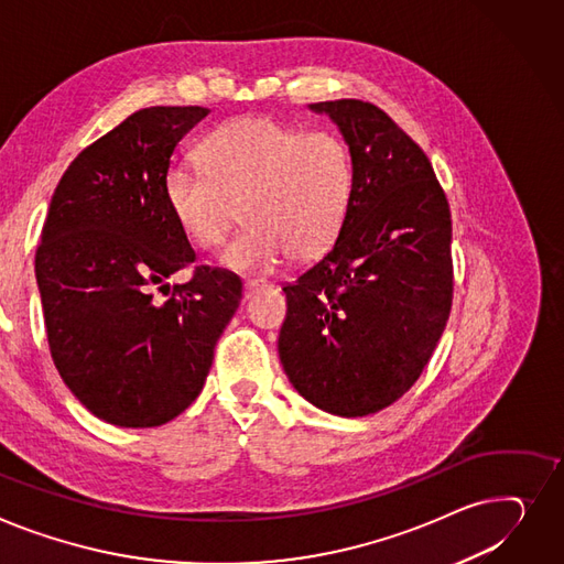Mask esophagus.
<instances>
[{
  "label": "esophagus",
  "instance_id": "obj_1",
  "mask_svg": "<svg viewBox=\"0 0 564 564\" xmlns=\"http://www.w3.org/2000/svg\"><path fill=\"white\" fill-rule=\"evenodd\" d=\"M262 285V281H245V299H251L253 296V292H258Z\"/></svg>",
  "mask_w": 564,
  "mask_h": 564
}]
</instances>
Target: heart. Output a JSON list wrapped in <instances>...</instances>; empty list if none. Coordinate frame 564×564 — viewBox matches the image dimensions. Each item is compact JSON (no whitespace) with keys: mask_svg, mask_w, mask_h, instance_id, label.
<instances>
[{"mask_svg":"<svg viewBox=\"0 0 564 564\" xmlns=\"http://www.w3.org/2000/svg\"><path fill=\"white\" fill-rule=\"evenodd\" d=\"M202 170L172 165L167 210L199 249L249 227L224 251L234 272H268L285 258L308 262L340 236L354 197L349 144L330 131H304L265 116L221 124L199 144Z\"/></svg>","mask_w":564,"mask_h":564,"instance_id":"1","label":"heart"}]
</instances>
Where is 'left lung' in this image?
<instances>
[{"label": "left lung", "mask_w": 564, "mask_h": 564, "mask_svg": "<svg viewBox=\"0 0 564 564\" xmlns=\"http://www.w3.org/2000/svg\"><path fill=\"white\" fill-rule=\"evenodd\" d=\"M354 159L333 249L285 285L279 354L294 390L340 417L401 399L429 365L454 302L452 210L424 149L386 110L317 101Z\"/></svg>", "instance_id": "left-lung-1"}]
</instances>
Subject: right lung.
<instances>
[{
	"label": "right lung",
	"instance_id": "1",
	"mask_svg": "<svg viewBox=\"0 0 564 564\" xmlns=\"http://www.w3.org/2000/svg\"><path fill=\"white\" fill-rule=\"evenodd\" d=\"M206 116L202 106L135 110L69 163L47 210L35 279L50 351L72 394L108 424L152 429L181 415L242 299L234 274L208 265L164 283L197 253L167 210L163 178Z\"/></svg>",
	"mask_w": 564,
	"mask_h": 564
}]
</instances>
